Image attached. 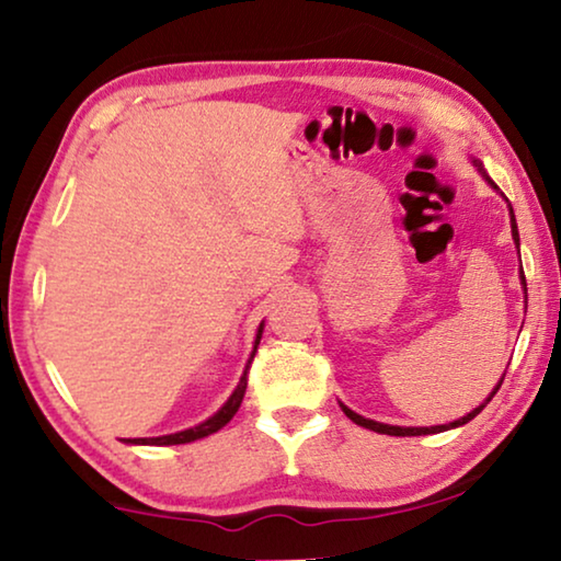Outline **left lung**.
Returning a JSON list of instances; mask_svg holds the SVG:
<instances>
[{
  "label": "left lung",
  "instance_id": "left-lung-1",
  "mask_svg": "<svg viewBox=\"0 0 561 561\" xmlns=\"http://www.w3.org/2000/svg\"><path fill=\"white\" fill-rule=\"evenodd\" d=\"M473 162H477V160H473ZM477 165H479V162H477ZM479 170H481V165H479ZM484 178H486V175H484ZM486 180H489V178H486ZM489 185L496 187L494 183H491V180H489ZM510 213H512V238H514L516 248H519V230H516V218H514L512 205H510ZM522 286H524V290H527V280H524V273H522ZM502 381H504V378H502ZM502 381L496 383V389L489 393V399H486L484 403H481V407H477L471 413H467V416H461L459 421H451V424H444V426H391V424H378V421H370V419L358 416L356 411H351L348 407H343V403H341V409H343V413H346V416L353 421V424L376 431V434H389V436H426V434H438V431H446V428H456V426L469 424V421H471L473 416H477V413H479L481 409H484L491 399H494V393L499 391V386H502Z\"/></svg>",
  "mask_w": 561,
  "mask_h": 561
}]
</instances>
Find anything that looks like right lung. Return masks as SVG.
<instances>
[{
  "label": "right lung",
  "instance_id": "1",
  "mask_svg": "<svg viewBox=\"0 0 561 561\" xmlns=\"http://www.w3.org/2000/svg\"><path fill=\"white\" fill-rule=\"evenodd\" d=\"M261 335H263V323L261 329H257L255 335V346L251 353V360H248V366L243 370V376H240V383L236 386V391L230 393V399L222 403V409L218 413H213L208 421H203V424H197L193 428H185V431H178V434H168V436H154V438H127V444H150V446H172V444H191L195 438H203V436H210L215 431H220L222 426L228 424V421L236 416V411L240 409V403H243V396L248 389V370H251L253 364V356L257 351V343H261Z\"/></svg>",
  "mask_w": 561,
  "mask_h": 561
}]
</instances>
